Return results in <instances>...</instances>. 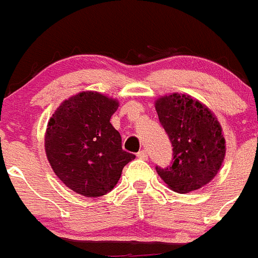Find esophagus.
<instances>
[{"instance_id":"34e87169","label":"esophagus","mask_w":258,"mask_h":258,"mask_svg":"<svg viewBox=\"0 0 258 258\" xmlns=\"http://www.w3.org/2000/svg\"><path fill=\"white\" fill-rule=\"evenodd\" d=\"M137 157L141 158V160H146V158H148V152H146L145 149L140 150L139 153H137Z\"/></svg>"}]
</instances>
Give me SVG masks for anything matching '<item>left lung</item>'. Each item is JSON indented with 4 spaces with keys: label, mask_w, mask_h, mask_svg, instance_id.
Masks as SVG:
<instances>
[{
    "label": "left lung",
    "mask_w": 258,
    "mask_h": 258,
    "mask_svg": "<svg viewBox=\"0 0 258 258\" xmlns=\"http://www.w3.org/2000/svg\"><path fill=\"white\" fill-rule=\"evenodd\" d=\"M158 119L172 142V164L156 166L177 193L197 190L217 174L225 156V140L216 117L189 96L170 94L156 102Z\"/></svg>",
    "instance_id": "left-lung-1"
}]
</instances>
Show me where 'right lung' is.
Wrapping results in <instances>:
<instances>
[{"label": "right lung", "mask_w": 258, "mask_h": 258, "mask_svg": "<svg viewBox=\"0 0 258 258\" xmlns=\"http://www.w3.org/2000/svg\"><path fill=\"white\" fill-rule=\"evenodd\" d=\"M116 100L82 92L63 101L47 123L45 150L59 180L69 189L101 197L118 182L135 154L122 149L121 136L110 123Z\"/></svg>", "instance_id": "obj_1"}]
</instances>
